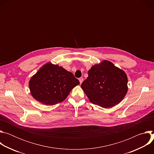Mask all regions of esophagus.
Masks as SVG:
<instances>
[{"mask_svg":"<svg viewBox=\"0 0 154 154\" xmlns=\"http://www.w3.org/2000/svg\"><path fill=\"white\" fill-rule=\"evenodd\" d=\"M83 79L82 77H81V78L79 79V82H80V84H82V83L83 82Z\"/></svg>","mask_w":154,"mask_h":154,"instance_id":"1","label":"esophagus"}]
</instances>
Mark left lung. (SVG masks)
<instances>
[{
	"instance_id": "8db88e82",
	"label": "left lung",
	"mask_w": 154,
	"mask_h": 154,
	"mask_svg": "<svg viewBox=\"0 0 154 154\" xmlns=\"http://www.w3.org/2000/svg\"><path fill=\"white\" fill-rule=\"evenodd\" d=\"M88 74L81 88L91 103L109 108L119 103L125 96L127 76L112 62L103 60L94 64Z\"/></svg>"
}]
</instances>
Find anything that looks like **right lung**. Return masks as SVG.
Listing matches in <instances>:
<instances>
[{"label":"right lung","instance_id":"add662e5","mask_svg":"<svg viewBox=\"0 0 154 154\" xmlns=\"http://www.w3.org/2000/svg\"><path fill=\"white\" fill-rule=\"evenodd\" d=\"M79 84L72 72L51 62L44 64L29 83L32 97L46 105L63 102Z\"/></svg>","mask_w":154,"mask_h":154}]
</instances>
